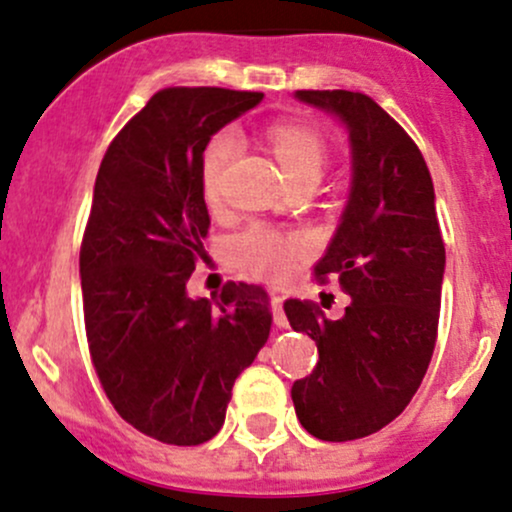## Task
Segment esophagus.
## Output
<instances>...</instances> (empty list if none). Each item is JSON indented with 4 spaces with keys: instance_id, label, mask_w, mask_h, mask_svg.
Segmentation results:
<instances>
[{
    "instance_id": "1",
    "label": "esophagus",
    "mask_w": 512,
    "mask_h": 512,
    "mask_svg": "<svg viewBox=\"0 0 512 512\" xmlns=\"http://www.w3.org/2000/svg\"><path fill=\"white\" fill-rule=\"evenodd\" d=\"M285 297L280 292H271V312H273V321L278 329H285L287 326V317H285V309H283Z\"/></svg>"
}]
</instances>
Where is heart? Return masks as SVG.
I'll return each instance as SVG.
<instances>
[{
    "instance_id": "1",
    "label": "heart",
    "mask_w": 512,
    "mask_h": 512,
    "mask_svg": "<svg viewBox=\"0 0 512 512\" xmlns=\"http://www.w3.org/2000/svg\"><path fill=\"white\" fill-rule=\"evenodd\" d=\"M239 137L234 130H220L210 137L200 159V179L208 205H220L222 171L234 157ZM271 149L287 179L297 181L302 176L319 179L326 164L324 137L307 125H275L271 130ZM227 256L234 266L268 283H283L297 271L304 258L312 256V239L302 232L283 234L271 225H249L227 241Z\"/></svg>"
}]
</instances>
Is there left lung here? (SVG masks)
I'll use <instances>...</instances> for the list:
<instances>
[{
  "label": "left lung",
  "instance_id": "1",
  "mask_svg": "<svg viewBox=\"0 0 512 512\" xmlns=\"http://www.w3.org/2000/svg\"><path fill=\"white\" fill-rule=\"evenodd\" d=\"M343 120L353 181L341 225L314 266L350 304L326 319L319 304L287 300L295 331L317 341L319 363L292 384L302 428L326 442L358 440L392 423L421 387L438 341L445 273L435 191L421 149L360 91H297Z\"/></svg>",
  "mask_w": 512,
  "mask_h": 512
}]
</instances>
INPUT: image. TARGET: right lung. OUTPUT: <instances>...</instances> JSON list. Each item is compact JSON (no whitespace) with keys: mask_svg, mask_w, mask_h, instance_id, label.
I'll use <instances>...</instances> for the list:
<instances>
[{"mask_svg":"<svg viewBox=\"0 0 512 512\" xmlns=\"http://www.w3.org/2000/svg\"><path fill=\"white\" fill-rule=\"evenodd\" d=\"M263 94L157 91L113 137L96 176L79 275L91 363L123 421L166 445H200L225 423L234 380L271 333L261 285L188 297L210 215L200 159Z\"/></svg>","mask_w":512,"mask_h":512,"instance_id":"1","label":"right lung"}]
</instances>
